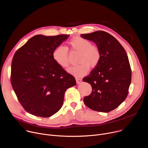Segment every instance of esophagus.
<instances>
[{
    "label": "esophagus",
    "mask_w": 148,
    "mask_h": 148,
    "mask_svg": "<svg viewBox=\"0 0 148 148\" xmlns=\"http://www.w3.org/2000/svg\"><path fill=\"white\" fill-rule=\"evenodd\" d=\"M75 80H76V82H77V84H79V83H81V81H82V79L79 78H75Z\"/></svg>",
    "instance_id": "obj_1"
}]
</instances>
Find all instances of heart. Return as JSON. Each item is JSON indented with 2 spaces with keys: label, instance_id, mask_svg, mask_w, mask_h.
<instances>
[{
  "label": "heart",
  "instance_id": "1",
  "mask_svg": "<svg viewBox=\"0 0 148 148\" xmlns=\"http://www.w3.org/2000/svg\"><path fill=\"white\" fill-rule=\"evenodd\" d=\"M91 44L90 40L85 38L75 36L68 42L67 47L60 46L55 48L52 53L53 58L59 66L67 68L69 66L67 49L79 53L77 60L79 64L70 68L68 71L77 77L84 76L88 73L90 67L94 69L98 65L101 58L99 47Z\"/></svg>",
  "mask_w": 148,
  "mask_h": 148
}]
</instances>
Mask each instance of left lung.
I'll return each mask as SVG.
<instances>
[{
	"mask_svg": "<svg viewBox=\"0 0 148 148\" xmlns=\"http://www.w3.org/2000/svg\"><path fill=\"white\" fill-rule=\"evenodd\" d=\"M81 36L94 41L101 53L98 65L83 78L92 89L90 95L84 98V102L94 111L110 112L128 94L132 73L127 54L119 42L105 32L97 31Z\"/></svg>",
	"mask_w": 148,
	"mask_h": 148,
	"instance_id": "1",
	"label": "left lung"
}]
</instances>
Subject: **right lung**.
<instances>
[{"label":"right lung","instance_id":"right-lung-1","mask_svg":"<svg viewBox=\"0 0 148 148\" xmlns=\"http://www.w3.org/2000/svg\"><path fill=\"white\" fill-rule=\"evenodd\" d=\"M69 35L30 38L15 53L11 66L13 89L23 108L47 118L61 108L66 91L76 84L75 78L59 66L52 53Z\"/></svg>","mask_w":148,"mask_h":148}]
</instances>
